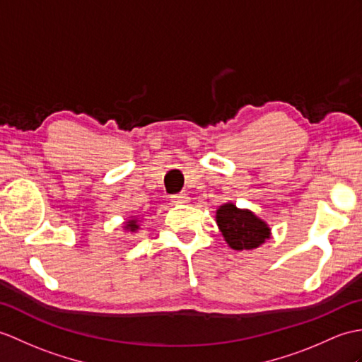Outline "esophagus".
<instances>
[{
	"mask_svg": "<svg viewBox=\"0 0 362 362\" xmlns=\"http://www.w3.org/2000/svg\"><path fill=\"white\" fill-rule=\"evenodd\" d=\"M189 197L187 194H175L171 197V202L173 204H188Z\"/></svg>",
	"mask_w": 362,
	"mask_h": 362,
	"instance_id": "34e87169",
	"label": "esophagus"
}]
</instances>
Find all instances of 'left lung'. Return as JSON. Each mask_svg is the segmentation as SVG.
Listing matches in <instances>:
<instances>
[{"instance_id": "obj_1", "label": "left lung", "mask_w": 362, "mask_h": 362, "mask_svg": "<svg viewBox=\"0 0 362 362\" xmlns=\"http://www.w3.org/2000/svg\"><path fill=\"white\" fill-rule=\"evenodd\" d=\"M216 223L228 247L236 251L259 248L272 238V228L265 221L250 209L238 208L233 202L217 208Z\"/></svg>"}]
</instances>
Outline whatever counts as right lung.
<instances>
[{
  "instance_id": "add662e5",
  "label": "right lung",
  "mask_w": 362,
  "mask_h": 362,
  "mask_svg": "<svg viewBox=\"0 0 362 362\" xmlns=\"http://www.w3.org/2000/svg\"><path fill=\"white\" fill-rule=\"evenodd\" d=\"M140 222H141V219L140 217H137V216H131V217H128V221L126 222H123V231L124 233H131V234H136V233H139V230H140Z\"/></svg>"
}]
</instances>
